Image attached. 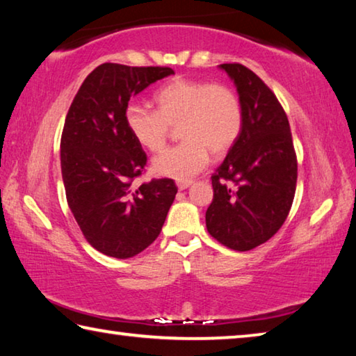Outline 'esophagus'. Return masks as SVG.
Returning <instances> with one entry per match:
<instances>
[{
    "mask_svg": "<svg viewBox=\"0 0 356 356\" xmlns=\"http://www.w3.org/2000/svg\"><path fill=\"white\" fill-rule=\"evenodd\" d=\"M191 184H193L191 180H180V182H177V186L179 190H186Z\"/></svg>",
    "mask_w": 356,
    "mask_h": 356,
    "instance_id": "34e87169",
    "label": "esophagus"
}]
</instances>
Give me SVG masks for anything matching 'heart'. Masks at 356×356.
<instances>
[{"instance_id": "obj_1", "label": "heart", "mask_w": 356, "mask_h": 356, "mask_svg": "<svg viewBox=\"0 0 356 356\" xmlns=\"http://www.w3.org/2000/svg\"><path fill=\"white\" fill-rule=\"evenodd\" d=\"M156 110L130 104L124 120L138 144L150 152L165 147L171 125H179L182 143L156 155L152 170L159 176L186 180L209 165L210 152L227 154L243 125L237 94L221 83L176 78L154 95Z\"/></svg>"}]
</instances>
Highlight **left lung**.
I'll use <instances>...</instances> for the list:
<instances>
[{
	"mask_svg": "<svg viewBox=\"0 0 356 356\" xmlns=\"http://www.w3.org/2000/svg\"><path fill=\"white\" fill-rule=\"evenodd\" d=\"M220 69L236 84L243 125L212 176L206 226L221 245L250 251L284 225L297 186V155L287 116L272 89L242 64Z\"/></svg>",
	"mask_w": 356,
	"mask_h": 356,
	"instance_id": "1",
	"label": "left lung"
}]
</instances>
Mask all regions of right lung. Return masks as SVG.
I'll return each mask as SVG.
<instances>
[{
  "label": "right lung",
  "mask_w": 356,
  "mask_h": 356,
  "mask_svg": "<svg viewBox=\"0 0 356 356\" xmlns=\"http://www.w3.org/2000/svg\"><path fill=\"white\" fill-rule=\"evenodd\" d=\"M172 74L170 67L105 63L86 76L65 116L61 171L67 204L84 238L110 257L146 250L176 197L172 179L131 186L147 156L124 120L130 97Z\"/></svg>",
  "instance_id": "right-lung-1"
}]
</instances>
